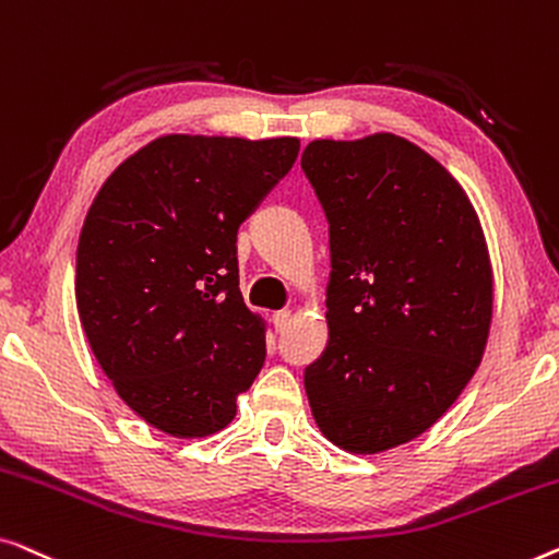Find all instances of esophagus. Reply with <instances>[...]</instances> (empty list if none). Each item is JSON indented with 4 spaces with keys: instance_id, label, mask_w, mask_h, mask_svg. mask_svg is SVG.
I'll return each instance as SVG.
<instances>
[{
    "instance_id": "esophagus-1",
    "label": "esophagus",
    "mask_w": 559,
    "mask_h": 559,
    "mask_svg": "<svg viewBox=\"0 0 559 559\" xmlns=\"http://www.w3.org/2000/svg\"><path fill=\"white\" fill-rule=\"evenodd\" d=\"M288 319H290V311H288V309L276 311V313H273V317H271L273 329H276V332H283V329L288 326Z\"/></svg>"
}]
</instances>
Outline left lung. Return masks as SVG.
<instances>
[{"label": "left lung", "instance_id": "8db88e82", "mask_svg": "<svg viewBox=\"0 0 559 559\" xmlns=\"http://www.w3.org/2000/svg\"><path fill=\"white\" fill-rule=\"evenodd\" d=\"M301 169L329 219V342L306 367L313 420L349 453L433 426L481 365L493 276L478 215L443 164L395 133L319 139Z\"/></svg>", "mask_w": 559, "mask_h": 559}]
</instances>
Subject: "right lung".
<instances>
[{
	"label": "right lung",
	"instance_id": "add662e5",
	"mask_svg": "<svg viewBox=\"0 0 559 559\" xmlns=\"http://www.w3.org/2000/svg\"><path fill=\"white\" fill-rule=\"evenodd\" d=\"M298 146L169 133L119 164L85 215L78 317L119 397L162 433L223 430L261 372L265 324L242 301L235 242Z\"/></svg>",
	"mask_w": 559,
	"mask_h": 559
}]
</instances>
